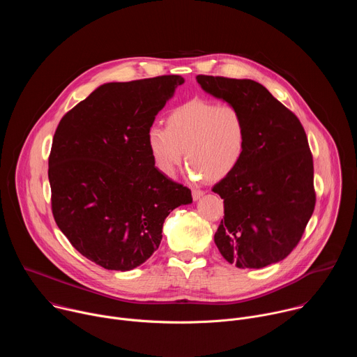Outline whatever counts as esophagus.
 <instances>
[{
    "label": "esophagus",
    "mask_w": 357,
    "mask_h": 357,
    "mask_svg": "<svg viewBox=\"0 0 357 357\" xmlns=\"http://www.w3.org/2000/svg\"><path fill=\"white\" fill-rule=\"evenodd\" d=\"M203 193H205V192H203L202 189H193V190H192V197H193V200H199V199L203 196Z\"/></svg>",
    "instance_id": "34e87169"
}]
</instances>
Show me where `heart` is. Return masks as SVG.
<instances>
[{
    "label": "heart",
    "instance_id": "obj_1",
    "mask_svg": "<svg viewBox=\"0 0 357 357\" xmlns=\"http://www.w3.org/2000/svg\"><path fill=\"white\" fill-rule=\"evenodd\" d=\"M245 138V119L237 107L192 98L169 110L167 127L152 124L148 128L146 146L161 175H176L185 151L193 179L218 182L238 165Z\"/></svg>",
    "mask_w": 357,
    "mask_h": 357
}]
</instances>
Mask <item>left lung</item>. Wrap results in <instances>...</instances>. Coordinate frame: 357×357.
I'll list each match as a JSON object with an SVG mask.
<instances>
[{"label":"left lung","mask_w":357,"mask_h":357,"mask_svg":"<svg viewBox=\"0 0 357 357\" xmlns=\"http://www.w3.org/2000/svg\"><path fill=\"white\" fill-rule=\"evenodd\" d=\"M206 93L237 107L247 126L238 165L213 192L225 203L215 243L238 268L284 260L299 243L314 209V160L298 117L260 83L197 75Z\"/></svg>","instance_id":"1"}]
</instances>
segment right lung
Masks as SVG:
<instances>
[{
	"label": "right lung",
	"mask_w": 357,
	"mask_h": 357,
	"mask_svg": "<svg viewBox=\"0 0 357 357\" xmlns=\"http://www.w3.org/2000/svg\"><path fill=\"white\" fill-rule=\"evenodd\" d=\"M178 75L106 83L68 112L49 155L52 213L70 244L106 270L128 271L162 240L190 189L161 175L146 131L183 83Z\"/></svg>",
	"instance_id": "obj_1"
}]
</instances>
